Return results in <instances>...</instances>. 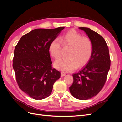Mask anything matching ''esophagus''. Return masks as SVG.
<instances>
[{"label":"esophagus","mask_w":122,"mask_h":122,"mask_svg":"<svg viewBox=\"0 0 122 122\" xmlns=\"http://www.w3.org/2000/svg\"><path fill=\"white\" fill-rule=\"evenodd\" d=\"M66 72H62L61 73V76H66Z\"/></svg>","instance_id":"esophagus-1"}]
</instances>
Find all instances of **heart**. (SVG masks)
<instances>
[{
	"label": "heart",
	"instance_id": "heart-1",
	"mask_svg": "<svg viewBox=\"0 0 122 122\" xmlns=\"http://www.w3.org/2000/svg\"><path fill=\"white\" fill-rule=\"evenodd\" d=\"M58 39L52 41L49 50L53 58L58 59L60 56L61 45L70 47L67 54L68 58L57 60L54 66L60 70L69 72L82 67L90 60L92 52V44L89 38L82 37L74 30H70L64 33Z\"/></svg>",
	"mask_w": 122,
	"mask_h": 122
}]
</instances>
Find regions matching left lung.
Segmentation results:
<instances>
[{"label":"left lung","instance_id":"1","mask_svg":"<svg viewBox=\"0 0 122 122\" xmlns=\"http://www.w3.org/2000/svg\"><path fill=\"white\" fill-rule=\"evenodd\" d=\"M92 44L91 58L86 66L74 73L70 92L77 99L86 100L97 95L104 86L111 65L109 50L104 39L90 28L80 27Z\"/></svg>","mask_w":122,"mask_h":122}]
</instances>
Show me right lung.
I'll use <instances>...</instances> for the list:
<instances>
[{
  "label": "right lung",
  "instance_id": "add662e5",
  "mask_svg": "<svg viewBox=\"0 0 122 122\" xmlns=\"http://www.w3.org/2000/svg\"><path fill=\"white\" fill-rule=\"evenodd\" d=\"M64 27L37 29L20 38L14 50L13 68L19 87L30 97H48L61 73L52 67L49 48Z\"/></svg>",
  "mask_w": 122,
  "mask_h": 122
}]
</instances>
